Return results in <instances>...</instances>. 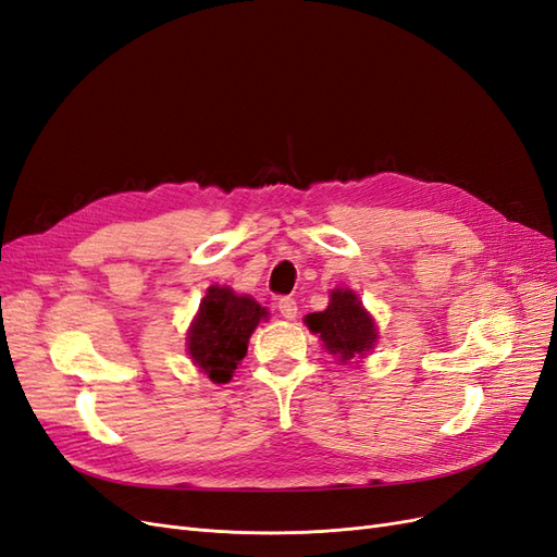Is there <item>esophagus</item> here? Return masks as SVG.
<instances>
[{
	"instance_id": "obj_1",
	"label": "esophagus",
	"mask_w": 557,
	"mask_h": 557,
	"mask_svg": "<svg viewBox=\"0 0 557 557\" xmlns=\"http://www.w3.org/2000/svg\"><path fill=\"white\" fill-rule=\"evenodd\" d=\"M278 311H281L283 318L293 320L297 315V301L293 297H281L278 299Z\"/></svg>"
}]
</instances>
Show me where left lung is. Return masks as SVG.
Listing matches in <instances>:
<instances>
[{"label": "left lung", "mask_w": 557, "mask_h": 557, "mask_svg": "<svg viewBox=\"0 0 557 557\" xmlns=\"http://www.w3.org/2000/svg\"><path fill=\"white\" fill-rule=\"evenodd\" d=\"M305 323L344 364L364 358L379 339L374 318L367 313L360 297L348 288H334L330 293L327 309L309 313Z\"/></svg>", "instance_id": "obj_1"}]
</instances>
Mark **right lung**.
Returning a JSON list of instances; mask_svg holds the SVG:
<instances>
[{
	"label": "right lung",
	"mask_w": 557,
	"mask_h": 557,
	"mask_svg": "<svg viewBox=\"0 0 557 557\" xmlns=\"http://www.w3.org/2000/svg\"><path fill=\"white\" fill-rule=\"evenodd\" d=\"M267 311L250 295L211 285L188 330L190 360L213 383H227L246 358L248 339Z\"/></svg>",
	"instance_id": "right-lung-1"
}]
</instances>
